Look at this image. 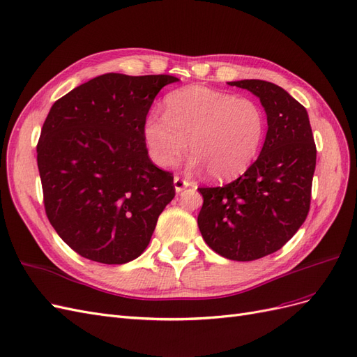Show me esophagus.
<instances>
[{
	"label": "esophagus",
	"instance_id": "esophagus-1",
	"mask_svg": "<svg viewBox=\"0 0 357 357\" xmlns=\"http://www.w3.org/2000/svg\"><path fill=\"white\" fill-rule=\"evenodd\" d=\"M190 185H192V181L188 180V178H183V177H180V176H176V177H174V188H176V192H181L183 189L190 186Z\"/></svg>",
	"mask_w": 357,
	"mask_h": 357
}]
</instances>
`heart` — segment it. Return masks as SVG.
I'll return each mask as SVG.
<instances>
[{
    "label": "heart",
    "instance_id": "heart-1",
    "mask_svg": "<svg viewBox=\"0 0 357 357\" xmlns=\"http://www.w3.org/2000/svg\"><path fill=\"white\" fill-rule=\"evenodd\" d=\"M265 132L266 116L256 101L198 84L169 92L164 116L152 113L144 122V139L158 165H174L189 139L192 165H202L215 180L241 174Z\"/></svg>",
    "mask_w": 357,
    "mask_h": 357
}]
</instances>
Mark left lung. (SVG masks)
<instances>
[{
  "instance_id": "1",
  "label": "left lung",
  "mask_w": 357,
  "mask_h": 357,
  "mask_svg": "<svg viewBox=\"0 0 357 357\" xmlns=\"http://www.w3.org/2000/svg\"><path fill=\"white\" fill-rule=\"evenodd\" d=\"M261 100L268 132L261 155L225 186L198 188L204 241L231 261L248 262L280 250L305 222L316 143L305 107L265 80L231 82Z\"/></svg>"
}]
</instances>
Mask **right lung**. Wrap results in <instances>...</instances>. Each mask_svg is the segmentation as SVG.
<instances>
[{"mask_svg": "<svg viewBox=\"0 0 357 357\" xmlns=\"http://www.w3.org/2000/svg\"><path fill=\"white\" fill-rule=\"evenodd\" d=\"M168 74H102L63 95L37 144L43 202L75 253L122 265L142 255L176 197L174 176L147 155L144 122Z\"/></svg>", "mask_w": 357, "mask_h": 357, "instance_id": "1", "label": "right lung"}]
</instances>
